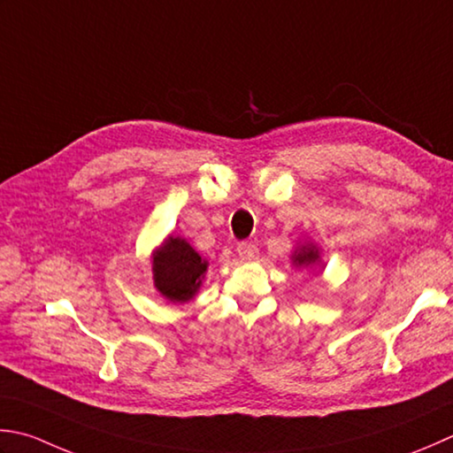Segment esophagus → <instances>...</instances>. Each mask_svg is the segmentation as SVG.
I'll use <instances>...</instances> for the list:
<instances>
[{"label":"esophagus","mask_w":453,"mask_h":453,"mask_svg":"<svg viewBox=\"0 0 453 453\" xmlns=\"http://www.w3.org/2000/svg\"><path fill=\"white\" fill-rule=\"evenodd\" d=\"M257 253H259V251H257V247L253 243L243 242V243L237 245V255H239V259H242V261H253Z\"/></svg>","instance_id":"1"}]
</instances>
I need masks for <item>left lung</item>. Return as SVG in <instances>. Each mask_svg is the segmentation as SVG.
Returning a JSON list of instances; mask_svg holds the SVG:
<instances>
[{"label": "left lung", "mask_w": 453, "mask_h": 453, "mask_svg": "<svg viewBox=\"0 0 453 453\" xmlns=\"http://www.w3.org/2000/svg\"><path fill=\"white\" fill-rule=\"evenodd\" d=\"M290 263L295 265L296 269H316L320 267L322 263V255H320V247L312 242H300L295 251L290 255Z\"/></svg>", "instance_id": "1"}]
</instances>
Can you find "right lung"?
<instances>
[{"label":"right lung","instance_id":"1","mask_svg":"<svg viewBox=\"0 0 453 453\" xmlns=\"http://www.w3.org/2000/svg\"><path fill=\"white\" fill-rule=\"evenodd\" d=\"M208 261L180 235H168L150 253L155 288L166 303L184 304L198 295Z\"/></svg>","mask_w":453,"mask_h":453}]
</instances>
